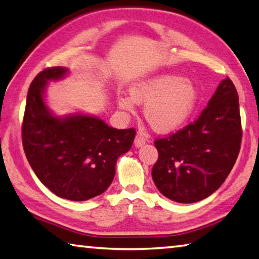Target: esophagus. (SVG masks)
Returning a JSON list of instances; mask_svg holds the SVG:
<instances>
[{
  "instance_id": "esophagus-1",
  "label": "esophagus",
  "mask_w": 259,
  "mask_h": 259,
  "mask_svg": "<svg viewBox=\"0 0 259 259\" xmlns=\"http://www.w3.org/2000/svg\"><path fill=\"white\" fill-rule=\"evenodd\" d=\"M145 143H146V139L144 138L142 135H137V136H136V138H135V146H136V147L143 146Z\"/></svg>"
}]
</instances>
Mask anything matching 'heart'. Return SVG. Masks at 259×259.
Segmentation results:
<instances>
[{"instance_id": "1", "label": "heart", "mask_w": 259, "mask_h": 259, "mask_svg": "<svg viewBox=\"0 0 259 259\" xmlns=\"http://www.w3.org/2000/svg\"><path fill=\"white\" fill-rule=\"evenodd\" d=\"M198 100V89L192 81L172 74H162L135 84L130 97L117 98L120 108L135 112V103L145 105V119L156 133L178 129L191 116Z\"/></svg>"}]
</instances>
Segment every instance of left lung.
Instances as JSON below:
<instances>
[{"instance_id":"obj_1","label":"left lung","mask_w":259,"mask_h":259,"mask_svg":"<svg viewBox=\"0 0 259 259\" xmlns=\"http://www.w3.org/2000/svg\"><path fill=\"white\" fill-rule=\"evenodd\" d=\"M241 139L238 91L226 77L198 119L154 142L159 159L152 178L157 190L179 203L208 198L231 172Z\"/></svg>"}]
</instances>
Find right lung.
<instances>
[{
  "label": "right lung",
  "instance_id": "1",
  "mask_svg": "<svg viewBox=\"0 0 259 259\" xmlns=\"http://www.w3.org/2000/svg\"><path fill=\"white\" fill-rule=\"evenodd\" d=\"M67 71L50 67L35 76L26 100L21 137L26 157L43 185L59 198L85 201L111 185L117 157L133 146L136 130L114 129L83 114H51L43 99L47 83Z\"/></svg>",
  "mask_w": 259,
  "mask_h": 259
}]
</instances>
